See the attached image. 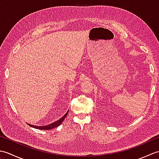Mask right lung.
<instances>
[{"label":"right lung","instance_id":"add662e5","mask_svg":"<svg viewBox=\"0 0 159 159\" xmlns=\"http://www.w3.org/2000/svg\"><path fill=\"white\" fill-rule=\"evenodd\" d=\"M68 111H67V112L65 115H64L63 117H61L59 120H57V121H55V122H53L52 124H50L48 125H47V126H35V125H31L30 124H28V125L29 126L37 128V129H39V130H50V129H52V128H56L57 126H60V125L63 123V121H64V120H65V118L67 116V113H68Z\"/></svg>","mask_w":159,"mask_h":159}]
</instances>
